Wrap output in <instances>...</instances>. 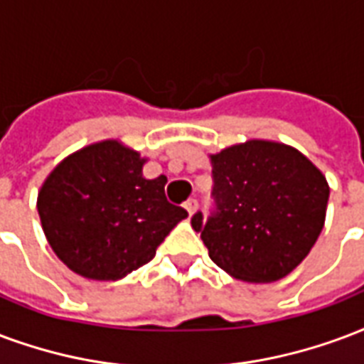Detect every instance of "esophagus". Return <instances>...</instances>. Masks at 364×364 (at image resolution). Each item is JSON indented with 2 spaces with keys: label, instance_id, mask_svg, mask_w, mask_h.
I'll use <instances>...</instances> for the list:
<instances>
[{
  "label": "esophagus",
  "instance_id": "34e87169",
  "mask_svg": "<svg viewBox=\"0 0 364 364\" xmlns=\"http://www.w3.org/2000/svg\"><path fill=\"white\" fill-rule=\"evenodd\" d=\"M185 210L189 212V216H193V214H195V212H196V200H195V198H189V200L185 203Z\"/></svg>",
  "mask_w": 364,
  "mask_h": 364
}]
</instances>
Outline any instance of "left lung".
<instances>
[{"mask_svg": "<svg viewBox=\"0 0 364 364\" xmlns=\"http://www.w3.org/2000/svg\"><path fill=\"white\" fill-rule=\"evenodd\" d=\"M216 212L191 218L212 262L231 278L270 284L297 268L326 222L330 185L303 152L250 139L208 154Z\"/></svg>", "mask_w": 364, "mask_h": 364, "instance_id": "8db88e82", "label": "left lung"}]
</instances>
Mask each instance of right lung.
Wrapping results in <instances>:
<instances>
[{"mask_svg": "<svg viewBox=\"0 0 364 364\" xmlns=\"http://www.w3.org/2000/svg\"><path fill=\"white\" fill-rule=\"evenodd\" d=\"M146 161L117 139H106L63 158L46 177L36 208L48 243L69 270L117 282L148 264L187 218V210L166 198V175H142Z\"/></svg>", "mask_w": 364, "mask_h": 364, "instance_id": "obj_1", "label": "right lung"}]
</instances>
